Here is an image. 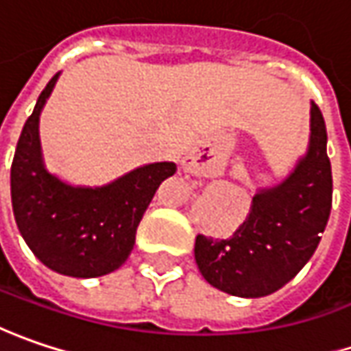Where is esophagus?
Listing matches in <instances>:
<instances>
[{
    "label": "esophagus",
    "instance_id": "34e87169",
    "mask_svg": "<svg viewBox=\"0 0 351 351\" xmlns=\"http://www.w3.org/2000/svg\"><path fill=\"white\" fill-rule=\"evenodd\" d=\"M182 169L186 171V173H194V175H202L206 173L208 169H210V162H206L202 159V155L198 153V151H189L186 153V157L182 159Z\"/></svg>",
    "mask_w": 351,
    "mask_h": 351
}]
</instances>
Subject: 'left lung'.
<instances>
[{"label": "left lung", "mask_w": 351, "mask_h": 351, "mask_svg": "<svg viewBox=\"0 0 351 351\" xmlns=\"http://www.w3.org/2000/svg\"><path fill=\"white\" fill-rule=\"evenodd\" d=\"M326 125L311 104L306 153L279 184L257 189L245 221L230 239L196 236L202 277L228 295L267 297L291 281L316 252L332 208Z\"/></svg>", "instance_id": "1"}]
</instances>
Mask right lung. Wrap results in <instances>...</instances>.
<instances>
[{"instance_id": "right-lung-1", "label": "right lung", "mask_w": 351, "mask_h": 351, "mask_svg": "<svg viewBox=\"0 0 351 351\" xmlns=\"http://www.w3.org/2000/svg\"><path fill=\"white\" fill-rule=\"evenodd\" d=\"M58 76L40 92L17 141L11 202L25 243L43 265L66 277L92 279L128 261L147 206L160 182L175 175L176 165L149 162L101 186H76L53 175L43 159L38 121Z\"/></svg>"}]
</instances>
